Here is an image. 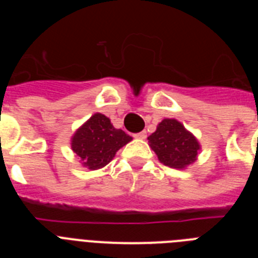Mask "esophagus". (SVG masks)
<instances>
[{
    "instance_id": "esophagus-1",
    "label": "esophagus",
    "mask_w": 258,
    "mask_h": 258,
    "mask_svg": "<svg viewBox=\"0 0 258 258\" xmlns=\"http://www.w3.org/2000/svg\"><path fill=\"white\" fill-rule=\"evenodd\" d=\"M134 137H136V138H140V140H145L146 137H147V133H146V132L143 131V132H141V133L134 134Z\"/></svg>"
}]
</instances>
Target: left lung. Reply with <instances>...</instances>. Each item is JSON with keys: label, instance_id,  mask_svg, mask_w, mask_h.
Wrapping results in <instances>:
<instances>
[{"label": "left lung", "instance_id": "8db88e82", "mask_svg": "<svg viewBox=\"0 0 258 258\" xmlns=\"http://www.w3.org/2000/svg\"><path fill=\"white\" fill-rule=\"evenodd\" d=\"M149 142L159 160L175 169L192 164L200 149L197 138L174 118H164L149 137Z\"/></svg>", "mask_w": 258, "mask_h": 258}]
</instances>
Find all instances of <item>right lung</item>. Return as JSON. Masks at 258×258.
I'll return each mask as SVG.
<instances>
[{
    "label": "right lung",
    "mask_w": 258,
    "mask_h": 258,
    "mask_svg": "<svg viewBox=\"0 0 258 258\" xmlns=\"http://www.w3.org/2000/svg\"><path fill=\"white\" fill-rule=\"evenodd\" d=\"M131 141L132 137L113 127L107 116L95 113L75 133L71 145L84 166L95 170L106 166L117 150Z\"/></svg>",
    "instance_id": "1"
}]
</instances>
